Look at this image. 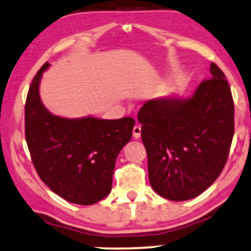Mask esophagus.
Wrapping results in <instances>:
<instances>
[{
  "instance_id": "esophagus-1",
  "label": "esophagus",
  "mask_w": 251,
  "mask_h": 251,
  "mask_svg": "<svg viewBox=\"0 0 251 251\" xmlns=\"http://www.w3.org/2000/svg\"><path fill=\"white\" fill-rule=\"evenodd\" d=\"M132 136L135 138H140L141 137V126L136 125L134 126V129H132Z\"/></svg>"
}]
</instances>
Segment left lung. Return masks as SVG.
Returning a JSON list of instances; mask_svg holds the SVG:
<instances>
[{
  "label": "left lung",
  "instance_id": "1",
  "mask_svg": "<svg viewBox=\"0 0 251 251\" xmlns=\"http://www.w3.org/2000/svg\"><path fill=\"white\" fill-rule=\"evenodd\" d=\"M189 99L152 100L137 115L149 181L170 201L199 196L225 168L234 136V100L222 70L210 64Z\"/></svg>",
  "mask_w": 251,
  "mask_h": 251
}]
</instances>
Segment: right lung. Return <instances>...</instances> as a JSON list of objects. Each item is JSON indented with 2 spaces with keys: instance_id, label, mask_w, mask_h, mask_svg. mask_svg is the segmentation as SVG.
<instances>
[{
  "instance_id": "1",
  "label": "right lung",
  "mask_w": 251,
  "mask_h": 251,
  "mask_svg": "<svg viewBox=\"0 0 251 251\" xmlns=\"http://www.w3.org/2000/svg\"><path fill=\"white\" fill-rule=\"evenodd\" d=\"M41 67L26 95L25 141L40 178L68 202L90 205L110 193L117 155L131 140L135 120L63 119L50 114L38 94Z\"/></svg>"
}]
</instances>
